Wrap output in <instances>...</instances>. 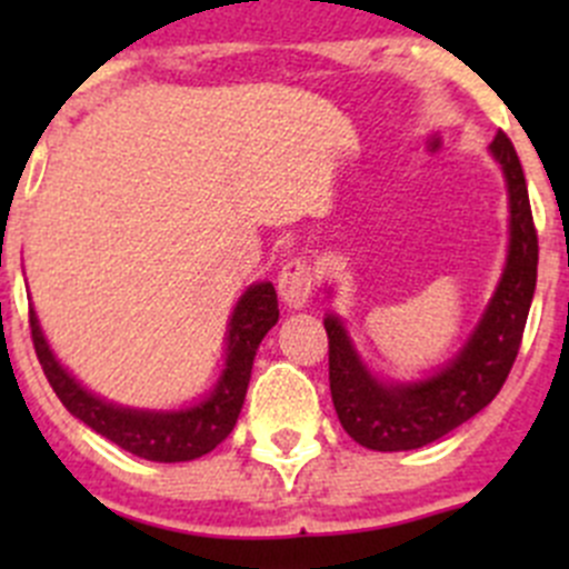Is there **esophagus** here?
I'll return each instance as SVG.
<instances>
[{"label": "esophagus", "mask_w": 569, "mask_h": 569, "mask_svg": "<svg viewBox=\"0 0 569 569\" xmlns=\"http://www.w3.org/2000/svg\"><path fill=\"white\" fill-rule=\"evenodd\" d=\"M313 267L308 258L297 256L283 263L278 274V291L289 308H302L313 295Z\"/></svg>", "instance_id": "esophagus-1"}]
</instances>
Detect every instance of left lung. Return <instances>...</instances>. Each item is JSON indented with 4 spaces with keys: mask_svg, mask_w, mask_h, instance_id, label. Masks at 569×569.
I'll list each match as a JSON object with an SVG mask.
<instances>
[{
    "mask_svg": "<svg viewBox=\"0 0 569 569\" xmlns=\"http://www.w3.org/2000/svg\"><path fill=\"white\" fill-rule=\"evenodd\" d=\"M509 189V258L496 295L462 352L438 375L410 386L375 380L336 317L325 319L330 393L338 421L371 451H410L443 438L485 410L512 371L537 286V228L518 151L503 131L490 146Z\"/></svg>",
    "mask_w": 569,
    "mask_h": 569,
    "instance_id": "1",
    "label": "left lung"
}]
</instances>
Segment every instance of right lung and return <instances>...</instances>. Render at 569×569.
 <instances>
[{
  "instance_id": "add662e5",
  "label": "right lung",
  "mask_w": 569,
  "mask_h": 569,
  "mask_svg": "<svg viewBox=\"0 0 569 569\" xmlns=\"http://www.w3.org/2000/svg\"><path fill=\"white\" fill-rule=\"evenodd\" d=\"M278 295L272 283H256L242 295L228 325V358L217 388L200 405L178 412H151L114 407L84 391L51 355L36 311H30L32 347L49 386L71 416L88 423L120 449L153 462H187L209 455L237 427L248 393L252 360L261 338L278 321Z\"/></svg>"
}]
</instances>
